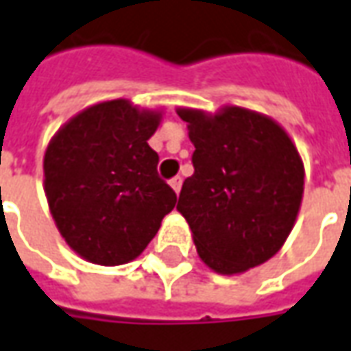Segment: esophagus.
I'll return each mask as SVG.
<instances>
[{
	"instance_id": "esophagus-1",
	"label": "esophagus",
	"mask_w": 351,
	"mask_h": 351,
	"mask_svg": "<svg viewBox=\"0 0 351 351\" xmlns=\"http://www.w3.org/2000/svg\"><path fill=\"white\" fill-rule=\"evenodd\" d=\"M169 184H171V188H173L176 194H178V192H180V186H182V178H180V176H175V178H171V182H169Z\"/></svg>"
}]
</instances>
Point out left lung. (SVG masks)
Listing matches in <instances>:
<instances>
[{
	"mask_svg": "<svg viewBox=\"0 0 351 351\" xmlns=\"http://www.w3.org/2000/svg\"><path fill=\"white\" fill-rule=\"evenodd\" d=\"M176 113L195 147L176 209L202 261L221 275L265 263L286 242L304 194V163L290 136L244 107Z\"/></svg>",
	"mask_w": 351,
	"mask_h": 351,
	"instance_id": "obj_1",
	"label": "left lung"
}]
</instances>
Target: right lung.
I'll list each match as a JSON object with an SVG mask.
<instances>
[{
  "instance_id": "right-lung-1",
  "label": "right lung",
  "mask_w": 351,
  "mask_h": 351,
  "mask_svg": "<svg viewBox=\"0 0 351 351\" xmlns=\"http://www.w3.org/2000/svg\"><path fill=\"white\" fill-rule=\"evenodd\" d=\"M161 113L111 99L84 109L47 145L44 184L65 242L97 265L140 256L173 211L176 194L157 175L147 140Z\"/></svg>"
}]
</instances>
